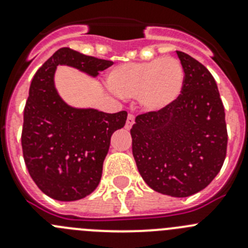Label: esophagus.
Segmentation results:
<instances>
[{
	"mask_svg": "<svg viewBox=\"0 0 248 248\" xmlns=\"http://www.w3.org/2000/svg\"><path fill=\"white\" fill-rule=\"evenodd\" d=\"M134 124V115L133 114H128V118H126V123H125V128L130 129Z\"/></svg>",
	"mask_w": 248,
	"mask_h": 248,
	"instance_id": "obj_1",
	"label": "esophagus"
}]
</instances>
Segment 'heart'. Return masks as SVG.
Listing matches in <instances>:
<instances>
[{
  "instance_id": "heart-1",
  "label": "heart",
  "mask_w": 248,
  "mask_h": 248,
  "mask_svg": "<svg viewBox=\"0 0 248 248\" xmlns=\"http://www.w3.org/2000/svg\"><path fill=\"white\" fill-rule=\"evenodd\" d=\"M185 73L180 61L174 57L131 62L117 65L108 74V87L122 98H134L148 113L168 108L179 98Z\"/></svg>"
}]
</instances>
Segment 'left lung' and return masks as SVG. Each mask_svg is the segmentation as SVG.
<instances>
[{"label": "left lung", "instance_id": "obj_1", "mask_svg": "<svg viewBox=\"0 0 248 248\" xmlns=\"http://www.w3.org/2000/svg\"><path fill=\"white\" fill-rule=\"evenodd\" d=\"M185 73L181 94L168 108L140 114L130 130L133 156L151 189L186 198L201 191L226 157L225 108L205 65L177 50Z\"/></svg>", "mask_w": 248, "mask_h": 248}]
</instances>
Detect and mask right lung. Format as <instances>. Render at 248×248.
<instances>
[{
	"label": "right lung",
	"mask_w": 248,
	"mask_h": 248,
	"mask_svg": "<svg viewBox=\"0 0 248 248\" xmlns=\"http://www.w3.org/2000/svg\"><path fill=\"white\" fill-rule=\"evenodd\" d=\"M111 64L64 47L39 68L31 83L23 111V159L36 185L54 200H80L97 189L111 135L125 125L128 117L125 110L109 114L68 105L54 85L57 65L97 77Z\"/></svg>",
	"instance_id": "add662e5"
}]
</instances>
